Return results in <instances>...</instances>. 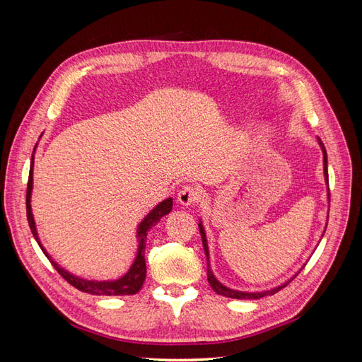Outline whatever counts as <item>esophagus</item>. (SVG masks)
I'll return each mask as SVG.
<instances>
[{
	"label": "esophagus",
	"instance_id": "esophagus-1",
	"mask_svg": "<svg viewBox=\"0 0 362 362\" xmlns=\"http://www.w3.org/2000/svg\"><path fill=\"white\" fill-rule=\"evenodd\" d=\"M202 199V190L199 187H194V185H185L178 193V202L181 205H193L198 204Z\"/></svg>",
	"mask_w": 362,
	"mask_h": 362
}]
</instances>
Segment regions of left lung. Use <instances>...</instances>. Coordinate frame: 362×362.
<instances>
[{"label":"left lung","mask_w":362,"mask_h":362,"mask_svg":"<svg viewBox=\"0 0 362 362\" xmlns=\"http://www.w3.org/2000/svg\"><path fill=\"white\" fill-rule=\"evenodd\" d=\"M319 145L323 151V172H325V181H326V185H327V196L329 194V180H327V156H326V149H325V145L323 141L319 139ZM331 201V199H329ZM199 231H201V237H202V245H204V250H205V257H206V275H208V282H210L211 288L221 296H225V298H231V299H261L264 298V296H269V294H275L276 291H279L281 288H284L287 286V284L290 281H293L296 276H298V273L286 284H282V286H278L276 288H272V290H264V291H257V293H249V291H238V290H233V288H228L225 287L222 282H218L216 279V276L213 275L211 272V267H210V252H208V243H206V235H205V229L202 226V222L199 221Z\"/></svg>","instance_id":"1"}]
</instances>
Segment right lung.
<instances>
[{"label": "right lung", "instance_id": "right-lung-1", "mask_svg": "<svg viewBox=\"0 0 362 362\" xmlns=\"http://www.w3.org/2000/svg\"><path fill=\"white\" fill-rule=\"evenodd\" d=\"M37 145V144H36ZM36 149V146H35ZM33 166H35V151H33L31 156V164H30V175H28V184H27V218H28V225L33 233V237L36 238V242L39 247L42 249L45 257L51 261V264L54 266L60 275L66 279L71 286L75 288H78L80 291L89 293V294H96V296H128V294H136L141 286H144L145 278H146V262H145V246H146V235L149 233V229L154 226L157 222H160V218L163 216H166L172 211V204L173 199L168 198L163 202H160L154 210H151V213L140 222L137 228V240H139V247H137V255L133 262V266L129 267V270L125 273L124 276H120L116 281H89V279H83L80 276H75L68 270H64L60 267L56 261L51 258V255L47 252V249L42 246L39 235H37V229L35 223V217H33L31 213V190H33Z\"/></svg>", "mask_w": 362, "mask_h": 362}]
</instances>
